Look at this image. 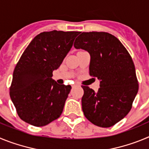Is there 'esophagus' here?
Returning <instances> with one entry per match:
<instances>
[{
  "mask_svg": "<svg viewBox=\"0 0 149 149\" xmlns=\"http://www.w3.org/2000/svg\"><path fill=\"white\" fill-rule=\"evenodd\" d=\"M80 86L78 84H74L72 86V88H74V87H75V86Z\"/></svg>",
  "mask_w": 149,
  "mask_h": 149,
  "instance_id": "34e87169",
  "label": "esophagus"
}]
</instances>
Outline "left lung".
<instances>
[{
  "label": "left lung",
  "mask_w": 149,
  "mask_h": 149,
  "mask_svg": "<svg viewBox=\"0 0 149 149\" xmlns=\"http://www.w3.org/2000/svg\"><path fill=\"white\" fill-rule=\"evenodd\" d=\"M74 46L89 52V75L101 81L96 93L82 86L84 116L98 127L113 126L130 112L139 89L131 55L116 36L105 32H83Z\"/></svg>",
  "instance_id": "8db88e82"
}]
</instances>
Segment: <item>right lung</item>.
<instances>
[{
  "label": "right lung",
  "instance_id": "right-lung-1",
  "mask_svg": "<svg viewBox=\"0 0 149 149\" xmlns=\"http://www.w3.org/2000/svg\"><path fill=\"white\" fill-rule=\"evenodd\" d=\"M80 32H43L30 42L13 72L10 95L20 119L36 127L47 125L63 113L71 86L56 84L60 67Z\"/></svg>",
  "mask_w": 149,
  "mask_h": 149
}]
</instances>
